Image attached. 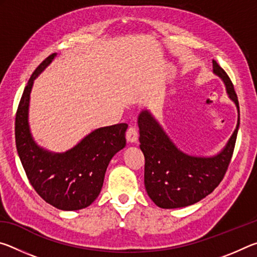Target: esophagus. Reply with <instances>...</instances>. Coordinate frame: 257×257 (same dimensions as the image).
<instances>
[{
	"instance_id": "34e87169",
	"label": "esophagus",
	"mask_w": 257,
	"mask_h": 257,
	"mask_svg": "<svg viewBox=\"0 0 257 257\" xmlns=\"http://www.w3.org/2000/svg\"><path fill=\"white\" fill-rule=\"evenodd\" d=\"M125 138H127V141L130 143H136L138 139L137 128L134 127V125H130L127 130V133H125Z\"/></svg>"
}]
</instances>
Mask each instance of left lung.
Masks as SVG:
<instances>
[{
    "label": "left lung",
    "mask_w": 257,
    "mask_h": 257,
    "mask_svg": "<svg viewBox=\"0 0 257 257\" xmlns=\"http://www.w3.org/2000/svg\"><path fill=\"white\" fill-rule=\"evenodd\" d=\"M213 72L223 80L230 99L239 103L233 85L222 68L213 60ZM139 142L145 156L144 184L149 196L161 208L191 205L206 197L222 181L236 144V130L224 149L212 158H197L177 149L149 111L138 116Z\"/></svg>",
    "instance_id": "8db88e82"
}]
</instances>
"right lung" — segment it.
<instances>
[{
    "label": "right lung",
    "instance_id": "obj_1",
    "mask_svg": "<svg viewBox=\"0 0 257 257\" xmlns=\"http://www.w3.org/2000/svg\"><path fill=\"white\" fill-rule=\"evenodd\" d=\"M43 61L25 87L16 114V145L26 175L36 193L59 210L89 206L101 193L111 159L125 146L127 123L94 130L66 153H51L34 142L28 124L29 98L34 79L54 59Z\"/></svg>",
    "mask_w": 257,
    "mask_h": 257
}]
</instances>
